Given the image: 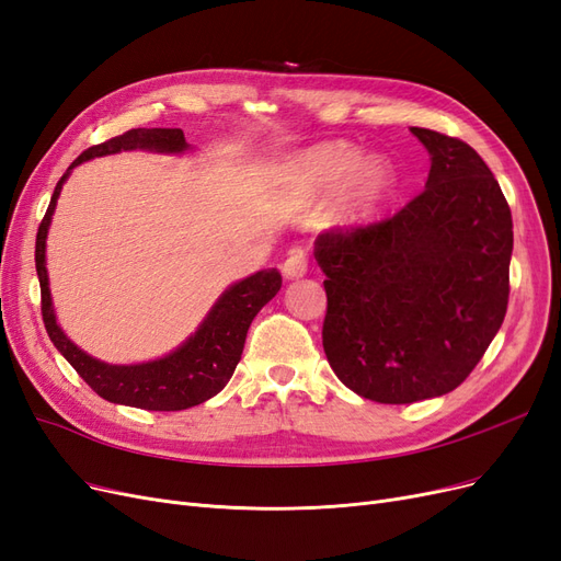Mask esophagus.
Instances as JSON below:
<instances>
[{
    "label": "esophagus",
    "mask_w": 561,
    "mask_h": 561,
    "mask_svg": "<svg viewBox=\"0 0 561 561\" xmlns=\"http://www.w3.org/2000/svg\"><path fill=\"white\" fill-rule=\"evenodd\" d=\"M282 273L286 279H298L307 273V254L302 249L288 251V256L282 263Z\"/></svg>",
    "instance_id": "esophagus-1"
}]
</instances>
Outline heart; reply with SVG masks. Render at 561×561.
<instances>
[{
    "instance_id": "heart-1",
    "label": "heart",
    "mask_w": 561,
    "mask_h": 561,
    "mask_svg": "<svg viewBox=\"0 0 561 561\" xmlns=\"http://www.w3.org/2000/svg\"><path fill=\"white\" fill-rule=\"evenodd\" d=\"M347 144H327L300 160V179L307 191L331 193L342 186L340 211L345 221H364L373 216L389 195L393 174L387 162L366 160Z\"/></svg>"
}]
</instances>
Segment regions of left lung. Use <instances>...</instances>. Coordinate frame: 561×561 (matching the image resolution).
<instances>
[{"label": "left lung", "mask_w": 561, "mask_h": 561, "mask_svg": "<svg viewBox=\"0 0 561 561\" xmlns=\"http://www.w3.org/2000/svg\"><path fill=\"white\" fill-rule=\"evenodd\" d=\"M426 188L389 219L314 242L327 288L323 352L368 401L405 405L457 389L499 333L511 294L513 216L473 147L412 128Z\"/></svg>", "instance_id": "8db88e82"}]
</instances>
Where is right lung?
Segmentation results:
<instances>
[{"label": "right lung", "mask_w": 561, "mask_h": 561, "mask_svg": "<svg viewBox=\"0 0 561 561\" xmlns=\"http://www.w3.org/2000/svg\"><path fill=\"white\" fill-rule=\"evenodd\" d=\"M188 147L184 133L179 128H133L118 137L106 139L95 147L85 149L62 174L56 191H53L50 205L44 214V219L37 230V249H34V263H37V275L42 286V317L44 327L53 345L69 360L71 368L79 373L83 382L93 389L98 396L110 403L133 405L141 410H158V412H174L201 405L211 396L219 393L228 379L234 373V366L240 364L244 350L247 331L251 321L261 312L265 302L273 300L282 286V275L277 267L261 270L251 275L219 298L214 305L209 317L203 321L193 337H188L182 347L172 352L165 358L151 360V364L139 366H110L102 360L83 354L75 342H69L60 327L56 323V314L50 307L48 291V275H46V232L56 201L65 179L71 168L79 162L106 156L128 149H151V151H168L179 153Z\"/></svg>", "instance_id": "1"}]
</instances>
